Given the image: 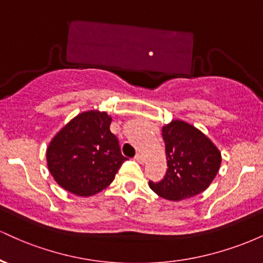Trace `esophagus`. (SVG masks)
<instances>
[{"instance_id": "34e87169", "label": "esophagus", "mask_w": 263, "mask_h": 263, "mask_svg": "<svg viewBox=\"0 0 263 263\" xmlns=\"http://www.w3.org/2000/svg\"><path fill=\"white\" fill-rule=\"evenodd\" d=\"M135 159H136V161H137L138 163H141V164H142V163H144V157L142 156V155H140V153H137V155L135 156Z\"/></svg>"}]
</instances>
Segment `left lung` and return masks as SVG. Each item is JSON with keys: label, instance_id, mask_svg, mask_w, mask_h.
<instances>
[{"label": "left lung", "instance_id": "1", "mask_svg": "<svg viewBox=\"0 0 263 263\" xmlns=\"http://www.w3.org/2000/svg\"><path fill=\"white\" fill-rule=\"evenodd\" d=\"M167 172L149 188L168 200H183L204 192L218 174L221 153L204 134L189 123L174 120L162 128Z\"/></svg>", "mask_w": 263, "mask_h": 263}]
</instances>
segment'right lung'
Here are the masks:
<instances>
[{"label": "right lung", "mask_w": 263, "mask_h": 263, "mask_svg": "<svg viewBox=\"0 0 263 263\" xmlns=\"http://www.w3.org/2000/svg\"><path fill=\"white\" fill-rule=\"evenodd\" d=\"M106 112L87 111L64 126L47 149L49 172L62 188L90 197L110 185L127 158Z\"/></svg>", "instance_id": "add662e5"}]
</instances>
